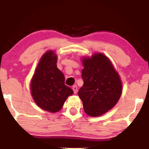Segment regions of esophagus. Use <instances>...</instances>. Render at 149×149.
I'll use <instances>...</instances> for the list:
<instances>
[{
  "label": "esophagus",
  "instance_id": "1",
  "mask_svg": "<svg viewBox=\"0 0 149 149\" xmlns=\"http://www.w3.org/2000/svg\"><path fill=\"white\" fill-rule=\"evenodd\" d=\"M72 90L74 91V93L76 94L77 93V91H78V88H77V85H74V86H72Z\"/></svg>",
  "mask_w": 149,
  "mask_h": 149
}]
</instances>
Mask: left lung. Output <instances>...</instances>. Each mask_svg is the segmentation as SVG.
<instances>
[{
  "instance_id": "1",
  "label": "left lung",
  "mask_w": 149,
  "mask_h": 149,
  "mask_svg": "<svg viewBox=\"0 0 149 149\" xmlns=\"http://www.w3.org/2000/svg\"><path fill=\"white\" fill-rule=\"evenodd\" d=\"M83 85L78 95L85 113L91 117L103 115L115 106L122 92L119 75L107 56L95 54L83 60Z\"/></svg>"
}]
</instances>
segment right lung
<instances>
[{"label":"right lung","mask_w":149,"mask_h":149,"mask_svg":"<svg viewBox=\"0 0 149 149\" xmlns=\"http://www.w3.org/2000/svg\"><path fill=\"white\" fill-rule=\"evenodd\" d=\"M57 56L52 51L40 58L30 84L32 96L40 108L51 113L62 109L72 89L65 85V77L57 68Z\"/></svg>","instance_id":"1"}]
</instances>
